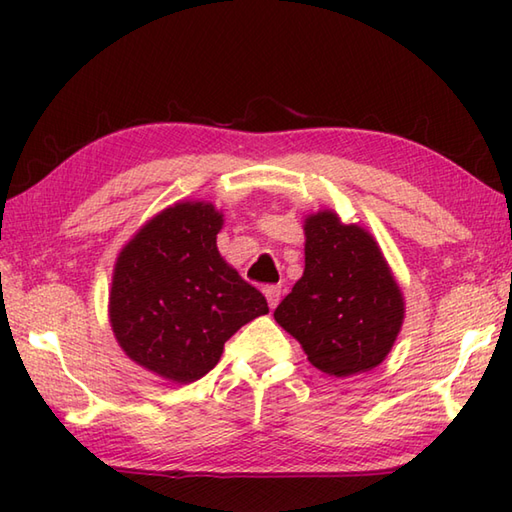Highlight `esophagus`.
<instances>
[{
	"mask_svg": "<svg viewBox=\"0 0 512 512\" xmlns=\"http://www.w3.org/2000/svg\"><path fill=\"white\" fill-rule=\"evenodd\" d=\"M264 295L268 299V306L270 308H277V303L281 299V286H266L264 288Z\"/></svg>",
	"mask_w": 512,
	"mask_h": 512,
	"instance_id": "34e87169",
	"label": "esophagus"
}]
</instances>
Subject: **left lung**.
Instances as JSON below:
<instances>
[{"instance_id": "8db88e82", "label": "left lung", "mask_w": 512, "mask_h": 512, "mask_svg": "<svg viewBox=\"0 0 512 512\" xmlns=\"http://www.w3.org/2000/svg\"><path fill=\"white\" fill-rule=\"evenodd\" d=\"M306 268L275 321L321 372L343 378L385 361L405 319V301L376 239L334 211L306 217Z\"/></svg>"}]
</instances>
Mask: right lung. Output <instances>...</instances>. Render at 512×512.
Wrapping results in <instances>:
<instances>
[{
  "mask_svg": "<svg viewBox=\"0 0 512 512\" xmlns=\"http://www.w3.org/2000/svg\"><path fill=\"white\" fill-rule=\"evenodd\" d=\"M222 213L178 202L140 228L116 259L110 323L118 345L151 374L187 385L217 365L224 343L262 314V292L217 250Z\"/></svg>",
  "mask_w": 512,
  "mask_h": 512,
  "instance_id": "obj_1",
  "label": "right lung"
}]
</instances>
